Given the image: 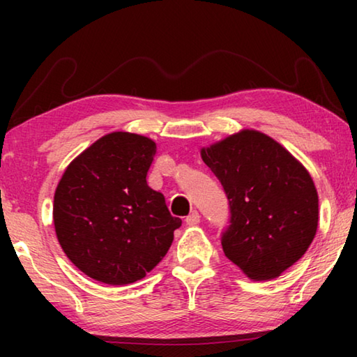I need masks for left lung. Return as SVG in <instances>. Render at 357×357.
Returning a JSON list of instances; mask_svg holds the SVG:
<instances>
[{
	"label": "left lung",
	"instance_id": "8db88e82",
	"mask_svg": "<svg viewBox=\"0 0 357 357\" xmlns=\"http://www.w3.org/2000/svg\"><path fill=\"white\" fill-rule=\"evenodd\" d=\"M154 155L151 138L113 132L75 157L59 181L53 202L59 245L94 280H142L170 249L181 219L146 183Z\"/></svg>",
	"mask_w": 357,
	"mask_h": 357
}]
</instances>
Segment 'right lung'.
I'll use <instances>...</instances> for the list:
<instances>
[{"label": "right lung", "mask_w": 357, "mask_h": 357, "mask_svg": "<svg viewBox=\"0 0 357 357\" xmlns=\"http://www.w3.org/2000/svg\"><path fill=\"white\" fill-rule=\"evenodd\" d=\"M202 157L228 200L225 257L253 280L279 277L304 255L318 228V193L309 172L257 130L229 135Z\"/></svg>", "instance_id": "add662e5"}]
</instances>
